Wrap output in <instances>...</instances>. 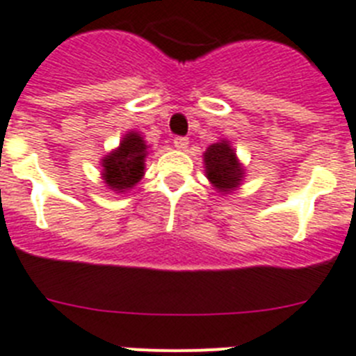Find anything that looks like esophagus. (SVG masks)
I'll return each mask as SVG.
<instances>
[{"mask_svg":"<svg viewBox=\"0 0 356 356\" xmlns=\"http://www.w3.org/2000/svg\"><path fill=\"white\" fill-rule=\"evenodd\" d=\"M187 145H189V138H185V136L175 138V147L178 149V151H185V149H187Z\"/></svg>","mask_w":356,"mask_h":356,"instance_id":"34e87169","label":"esophagus"}]
</instances>
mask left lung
<instances>
[{"label": "left lung", "mask_w": 356, "mask_h": 356, "mask_svg": "<svg viewBox=\"0 0 356 356\" xmlns=\"http://www.w3.org/2000/svg\"><path fill=\"white\" fill-rule=\"evenodd\" d=\"M204 163L205 175L213 187L224 195L236 189L243 180V167L240 165L234 149L225 140L207 147V151L204 152Z\"/></svg>", "instance_id": "obj_1"}]
</instances>
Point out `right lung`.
Listing matches in <instances>:
<instances>
[{"instance_id":"add662e5","label":"right lung","mask_w":356,"mask_h":356,"mask_svg":"<svg viewBox=\"0 0 356 356\" xmlns=\"http://www.w3.org/2000/svg\"><path fill=\"white\" fill-rule=\"evenodd\" d=\"M145 156L147 145L143 138L134 131L127 132L118 149L108 152L102 160V167H104L102 178L108 185V189L118 191V193L132 189L142 180Z\"/></svg>"}]
</instances>
